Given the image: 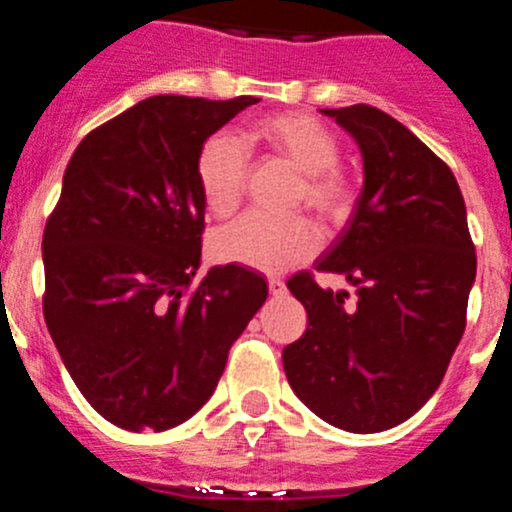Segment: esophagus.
I'll return each mask as SVG.
<instances>
[{
  "label": "esophagus",
  "instance_id": "esophagus-1",
  "mask_svg": "<svg viewBox=\"0 0 512 512\" xmlns=\"http://www.w3.org/2000/svg\"><path fill=\"white\" fill-rule=\"evenodd\" d=\"M268 291H271L273 298H281L286 293V283L281 278H268Z\"/></svg>",
  "mask_w": 512,
  "mask_h": 512
}]
</instances>
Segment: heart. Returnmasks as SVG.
<instances>
[{"label":"heart","instance_id":"obj_1","mask_svg":"<svg viewBox=\"0 0 512 512\" xmlns=\"http://www.w3.org/2000/svg\"><path fill=\"white\" fill-rule=\"evenodd\" d=\"M246 142L261 145L300 172L295 202L313 209L318 219L337 221L347 212L350 187L335 167L340 160V145L323 123L303 113L268 115L251 125ZM246 142L229 133H214L199 147V192L214 217H229L239 207L251 170ZM315 249L318 234L303 217L273 219L251 212L212 236V251L219 261L241 263L268 273L305 261Z\"/></svg>","mask_w":512,"mask_h":512}]
</instances>
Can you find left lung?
Returning <instances> with one entry per match:
<instances>
[{
  "label": "left lung",
  "instance_id": "8db88e82",
  "mask_svg": "<svg viewBox=\"0 0 512 512\" xmlns=\"http://www.w3.org/2000/svg\"><path fill=\"white\" fill-rule=\"evenodd\" d=\"M320 113L357 142L365 184L315 271L345 276L357 303L347 308V291L295 273L288 291L308 328L283 350V370L310 412L374 434L439 389L466 328L476 249L456 177L412 130L372 105Z\"/></svg>",
  "mask_w": 512,
  "mask_h": 512
}]
</instances>
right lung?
I'll use <instances>...</instances> for the list:
<instances>
[{
    "mask_svg": "<svg viewBox=\"0 0 512 512\" xmlns=\"http://www.w3.org/2000/svg\"><path fill=\"white\" fill-rule=\"evenodd\" d=\"M258 103L152 96L88 133L44 229V318L76 387L110 424L165 431L212 397L268 286L202 266L197 155Z\"/></svg>",
    "mask_w": 512,
    "mask_h": 512,
    "instance_id": "add662e5",
    "label": "right lung"
}]
</instances>
